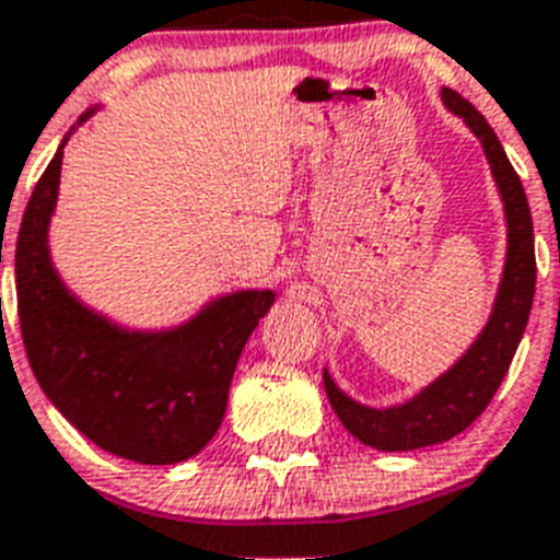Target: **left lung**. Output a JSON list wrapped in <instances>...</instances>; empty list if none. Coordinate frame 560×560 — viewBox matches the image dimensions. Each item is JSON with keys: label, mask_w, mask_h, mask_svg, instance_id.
<instances>
[{"label": "left lung", "mask_w": 560, "mask_h": 560, "mask_svg": "<svg viewBox=\"0 0 560 560\" xmlns=\"http://www.w3.org/2000/svg\"><path fill=\"white\" fill-rule=\"evenodd\" d=\"M440 100L452 115L463 117V122L483 147L503 201L506 258H503L501 281H498L492 313H489L483 330L448 371H443L438 380H431L406 402L383 408L365 406L351 394H345L325 368L322 380H325L327 399H330L336 417L359 443L371 445L376 452L425 448V445L445 443L469 429L483 413V408L492 402L494 390L501 388L526 330V322H529L532 295H535V235H532V212L524 184L512 170L492 126L469 100H463L452 89L440 91Z\"/></svg>", "instance_id": "left-lung-1"}]
</instances>
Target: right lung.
Segmentation results:
<instances>
[{
    "label": "right lung",
    "mask_w": 560,
    "mask_h": 560,
    "mask_svg": "<svg viewBox=\"0 0 560 560\" xmlns=\"http://www.w3.org/2000/svg\"><path fill=\"white\" fill-rule=\"evenodd\" d=\"M77 126L39 177L13 249L22 342L45 397L80 434L122 460L172 466L221 429L238 357L276 290L215 295L180 325L154 330L120 325L71 293L54 267L48 230L62 149Z\"/></svg>",
    "instance_id": "right-lung-1"
}]
</instances>
